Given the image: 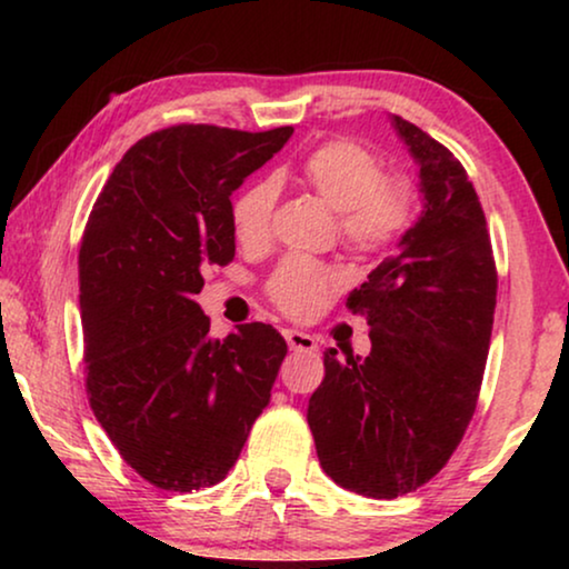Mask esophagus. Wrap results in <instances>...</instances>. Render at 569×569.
I'll return each instance as SVG.
<instances>
[{
  "label": "esophagus",
  "mask_w": 569,
  "mask_h": 569,
  "mask_svg": "<svg viewBox=\"0 0 569 569\" xmlns=\"http://www.w3.org/2000/svg\"><path fill=\"white\" fill-rule=\"evenodd\" d=\"M284 339L292 352H318L316 339L300 329H284Z\"/></svg>",
  "instance_id": "esophagus-1"
}]
</instances>
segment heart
<instances>
[{"instance_id":"heart-1","label":"heart","mask_w":569,"mask_h":569,"mask_svg":"<svg viewBox=\"0 0 569 569\" xmlns=\"http://www.w3.org/2000/svg\"><path fill=\"white\" fill-rule=\"evenodd\" d=\"M295 176L337 209L341 238L355 251H378L407 224V186L383 178L380 160L352 139L318 144L300 160ZM274 204V181H259L240 191L232 201V228L238 240L261 243L269 236ZM331 284L333 274L329 269L306 259H290L271 279L269 290L287 313H308Z\"/></svg>"}]
</instances>
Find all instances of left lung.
Masks as SVG:
<instances>
[{
    "instance_id": "8db88e82",
    "label": "left lung",
    "mask_w": 569,
    "mask_h": 569,
    "mask_svg": "<svg viewBox=\"0 0 569 569\" xmlns=\"http://www.w3.org/2000/svg\"><path fill=\"white\" fill-rule=\"evenodd\" d=\"M419 168L422 214L396 256L349 292L370 355L326 349L308 401L321 469L349 492L393 500L448 463L477 409L492 339L497 271L487 220L461 162L391 116Z\"/></svg>"
}]
</instances>
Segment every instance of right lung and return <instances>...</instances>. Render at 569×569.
<instances>
[{
	"label": "right lung",
	"instance_id": "obj_1",
	"mask_svg": "<svg viewBox=\"0 0 569 569\" xmlns=\"http://www.w3.org/2000/svg\"><path fill=\"white\" fill-rule=\"evenodd\" d=\"M292 127H170L139 139L100 191L80 246L90 407L160 489L224 479L267 409L287 341L269 323L209 337L201 269L236 256L232 191Z\"/></svg>",
	"mask_w": 569,
	"mask_h": 569
}]
</instances>
